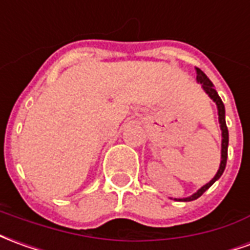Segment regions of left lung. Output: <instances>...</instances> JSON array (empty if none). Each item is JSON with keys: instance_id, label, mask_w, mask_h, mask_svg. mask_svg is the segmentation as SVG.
<instances>
[{"instance_id": "8db88e82", "label": "left lung", "mask_w": 250, "mask_h": 250, "mask_svg": "<svg viewBox=\"0 0 250 250\" xmlns=\"http://www.w3.org/2000/svg\"><path fill=\"white\" fill-rule=\"evenodd\" d=\"M196 80H198L199 83H202V88L203 90L207 93V95L210 96L212 101L216 104V107H218V116H219V125H221V130H222V149H221V165H219V169H218V172L214 176V179L211 180L210 183H207L206 186H203L198 192H195L193 195L191 196H188V198H183L179 199V200H183V202H191V200H195V199L200 198L202 195H203L204 192L207 191L208 188H210L214 183H215L216 180L219 179L221 176H222L223 170H225V167H226V161H228V146H229V131H228V125H226V120H225V105H223L222 100H221V97L218 96L216 93V90L214 89V85L211 83L210 80H208V77L204 74L203 71L200 70V69H196ZM177 200V199H176Z\"/></svg>"}]
</instances>
